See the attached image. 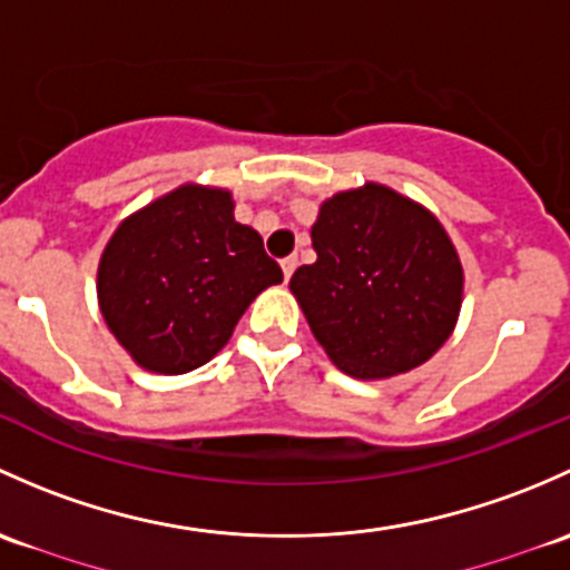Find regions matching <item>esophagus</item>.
Returning <instances> with one entry per match:
<instances>
[{
  "instance_id": "34e87169",
  "label": "esophagus",
  "mask_w": 570,
  "mask_h": 570,
  "mask_svg": "<svg viewBox=\"0 0 570 570\" xmlns=\"http://www.w3.org/2000/svg\"><path fill=\"white\" fill-rule=\"evenodd\" d=\"M296 266H298V261H296V257H285V261H283V274H285V283H287V279H291V274L293 272H296Z\"/></svg>"
}]
</instances>
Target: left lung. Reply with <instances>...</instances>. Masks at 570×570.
I'll return each instance as SVG.
<instances>
[{
	"label": "left lung",
	"mask_w": 570,
	"mask_h": 570,
	"mask_svg": "<svg viewBox=\"0 0 570 570\" xmlns=\"http://www.w3.org/2000/svg\"><path fill=\"white\" fill-rule=\"evenodd\" d=\"M309 238L318 261L296 268L287 287L334 367L392 379L448 343L463 266L425 205L367 180L324 199Z\"/></svg>",
	"instance_id": "left-lung-1"
}]
</instances>
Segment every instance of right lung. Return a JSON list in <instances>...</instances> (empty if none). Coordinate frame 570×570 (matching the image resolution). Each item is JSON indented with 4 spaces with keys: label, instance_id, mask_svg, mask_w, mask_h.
Wrapping results in <instances>:
<instances>
[{
    "label": "right lung",
    "instance_id": "add662e5",
    "mask_svg": "<svg viewBox=\"0 0 570 570\" xmlns=\"http://www.w3.org/2000/svg\"><path fill=\"white\" fill-rule=\"evenodd\" d=\"M230 189L180 184L117 225L98 261V307L142 371L180 375L214 360L283 268L233 216Z\"/></svg>",
    "mask_w": 570,
    "mask_h": 570
}]
</instances>
